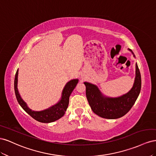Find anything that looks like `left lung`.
Returning a JSON list of instances; mask_svg holds the SVG:
<instances>
[{"instance_id": "left-lung-1", "label": "left lung", "mask_w": 156, "mask_h": 156, "mask_svg": "<svg viewBox=\"0 0 156 156\" xmlns=\"http://www.w3.org/2000/svg\"><path fill=\"white\" fill-rule=\"evenodd\" d=\"M135 57L131 50L129 49ZM135 82L131 90L115 98L105 97L95 85L84 82L86 88V97L93 112L99 116L106 119H117L126 115L134 105L141 89V76L137 63Z\"/></svg>"}]
</instances>
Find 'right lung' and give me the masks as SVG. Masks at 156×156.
Here are the masks:
<instances>
[{
    "label": "right lung",
    "mask_w": 156,
    "mask_h": 156,
    "mask_svg": "<svg viewBox=\"0 0 156 156\" xmlns=\"http://www.w3.org/2000/svg\"><path fill=\"white\" fill-rule=\"evenodd\" d=\"M17 77H18V69L16 71L14 80V90L17 102L22 108L31 117L42 123L55 122L63 116L69 106V97L78 82V79H73L66 83L62 92L61 100L55 105L42 111H33L28 107L25 102L21 99L17 90Z\"/></svg>",
    "instance_id": "1"
}]
</instances>
